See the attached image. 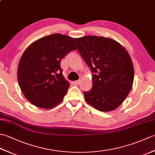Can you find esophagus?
<instances>
[{
	"label": "esophagus",
	"mask_w": 155,
	"mask_h": 155,
	"mask_svg": "<svg viewBox=\"0 0 155 155\" xmlns=\"http://www.w3.org/2000/svg\"><path fill=\"white\" fill-rule=\"evenodd\" d=\"M73 83H74V84H76V85H78V84H79V83H81V81H80V80L76 81H74Z\"/></svg>",
	"instance_id": "obj_1"
}]
</instances>
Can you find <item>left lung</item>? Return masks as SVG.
I'll use <instances>...</instances> for the list:
<instances>
[{"label":"left lung","instance_id":"left-lung-1","mask_svg":"<svg viewBox=\"0 0 155 155\" xmlns=\"http://www.w3.org/2000/svg\"><path fill=\"white\" fill-rule=\"evenodd\" d=\"M78 51L91 69L93 87L84 99L96 109L108 112L123 103L132 88L134 67L127 51L113 39L97 36L74 38Z\"/></svg>","mask_w":155,"mask_h":155}]
</instances>
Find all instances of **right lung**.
Here are the masks:
<instances>
[{
	"mask_svg": "<svg viewBox=\"0 0 155 155\" xmlns=\"http://www.w3.org/2000/svg\"><path fill=\"white\" fill-rule=\"evenodd\" d=\"M76 49L73 38L58 33L45 36L28 46L20 59L17 78L31 103L48 109L63 100L70 84L62 75L61 61Z\"/></svg>",
	"mask_w": 155,
	"mask_h": 155,
	"instance_id": "obj_1",
	"label": "right lung"
}]
</instances>
